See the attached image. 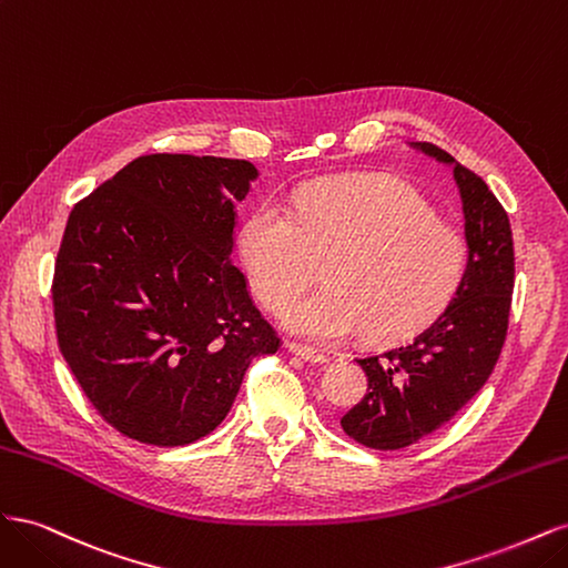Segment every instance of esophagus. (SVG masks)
<instances>
[{"label":"esophagus","instance_id":"1","mask_svg":"<svg viewBox=\"0 0 568 568\" xmlns=\"http://www.w3.org/2000/svg\"><path fill=\"white\" fill-rule=\"evenodd\" d=\"M286 348H288V353H294V355H298V357L307 359V363H315V365H324V363H329V357H326L324 353H320V351H313V348H307V346H301V343L288 341V343H286Z\"/></svg>","mask_w":568,"mask_h":568}]
</instances>
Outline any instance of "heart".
<instances>
[{
	"mask_svg": "<svg viewBox=\"0 0 568 568\" xmlns=\"http://www.w3.org/2000/svg\"><path fill=\"white\" fill-rule=\"evenodd\" d=\"M239 257L270 311L313 286L326 263V288L284 311L296 334L332 343L365 329L393 341L422 329L455 298L469 244L415 186L363 175L305 189L291 213L257 203L239 230Z\"/></svg>",
	"mask_w": 568,
	"mask_h": 568,
	"instance_id": "heart-1",
	"label": "heart"
}]
</instances>
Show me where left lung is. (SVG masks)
Returning a JSON list of instances; mask_svg holds the SVG:
<instances>
[{
  "mask_svg": "<svg viewBox=\"0 0 568 568\" xmlns=\"http://www.w3.org/2000/svg\"><path fill=\"white\" fill-rule=\"evenodd\" d=\"M419 149L453 173L464 203L469 265L455 298L398 346L357 357L367 393L341 417L353 440L372 450H400L434 434L488 382L505 346L514 242L507 211L474 170L432 142Z\"/></svg>",
  "mask_w": 568,
  "mask_h": 568,
  "instance_id": "8db88e82",
  "label": "left lung"
}]
</instances>
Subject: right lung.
<instances>
[{"instance_id": "add662e5", "label": "right lung", "mask_w": 568, "mask_h": 568, "mask_svg": "<svg viewBox=\"0 0 568 568\" xmlns=\"http://www.w3.org/2000/svg\"><path fill=\"white\" fill-rule=\"evenodd\" d=\"M248 161L149 153L80 199L51 280L59 351L99 417L146 445L194 443L227 417L280 334L227 257Z\"/></svg>"}]
</instances>
